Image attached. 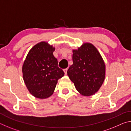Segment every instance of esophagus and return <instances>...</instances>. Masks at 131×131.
<instances>
[{
    "instance_id": "1",
    "label": "esophagus",
    "mask_w": 131,
    "mask_h": 131,
    "mask_svg": "<svg viewBox=\"0 0 131 131\" xmlns=\"http://www.w3.org/2000/svg\"><path fill=\"white\" fill-rule=\"evenodd\" d=\"M67 71H68V68L63 69V72H64V73H65V75L67 74Z\"/></svg>"
}]
</instances>
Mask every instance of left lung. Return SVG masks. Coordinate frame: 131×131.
<instances>
[{
    "mask_svg": "<svg viewBox=\"0 0 131 131\" xmlns=\"http://www.w3.org/2000/svg\"><path fill=\"white\" fill-rule=\"evenodd\" d=\"M72 59L67 73L76 89L84 96L94 95L105 79L106 66L101 54L92 44L84 43L73 50Z\"/></svg>",
    "mask_w": 131,
    "mask_h": 131,
    "instance_id": "1",
    "label": "left lung"
}]
</instances>
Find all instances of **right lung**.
Wrapping results in <instances>:
<instances>
[{"mask_svg": "<svg viewBox=\"0 0 131 131\" xmlns=\"http://www.w3.org/2000/svg\"><path fill=\"white\" fill-rule=\"evenodd\" d=\"M55 49L47 42L41 41L31 48L24 61V81L29 92L37 98L51 96L58 79L64 76L53 55Z\"/></svg>", "mask_w": 131, "mask_h": 131, "instance_id": "obj_1", "label": "right lung"}]
</instances>
